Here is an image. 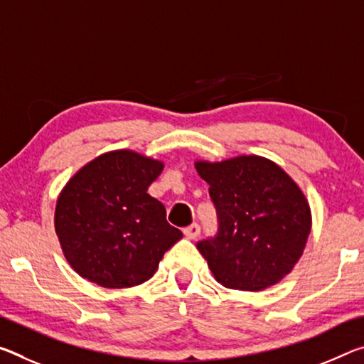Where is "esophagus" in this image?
<instances>
[{"instance_id": "34e87169", "label": "esophagus", "mask_w": 364, "mask_h": 364, "mask_svg": "<svg viewBox=\"0 0 364 364\" xmlns=\"http://www.w3.org/2000/svg\"><path fill=\"white\" fill-rule=\"evenodd\" d=\"M183 233H184V236H186V238H189V240H196L199 236V233H200V227L198 223H191L189 225V227H186L183 230Z\"/></svg>"}]
</instances>
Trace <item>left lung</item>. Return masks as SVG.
Listing matches in <instances>:
<instances>
[{"label": "left lung", "mask_w": 364, "mask_h": 364, "mask_svg": "<svg viewBox=\"0 0 364 364\" xmlns=\"http://www.w3.org/2000/svg\"><path fill=\"white\" fill-rule=\"evenodd\" d=\"M217 210L215 236L198 243L218 284L243 291L275 285L301 257L311 232L298 184L264 157L196 161Z\"/></svg>", "instance_id": "8db88e82"}]
</instances>
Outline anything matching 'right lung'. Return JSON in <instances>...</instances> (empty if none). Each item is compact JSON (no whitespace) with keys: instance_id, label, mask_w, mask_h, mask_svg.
I'll list each match as a JSON object with an SVG mask.
<instances>
[{"instance_id":"right-lung-1","label":"right lung","mask_w":364,"mask_h":364,"mask_svg":"<svg viewBox=\"0 0 364 364\" xmlns=\"http://www.w3.org/2000/svg\"><path fill=\"white\" fill-rule=\"evenodd\" d=\"M164 170L159 160L114 151L89 161L63 189L55 230L76 272L105 288L144 284L183 233L147 193Z\"/></svg>"}]
</instances>
